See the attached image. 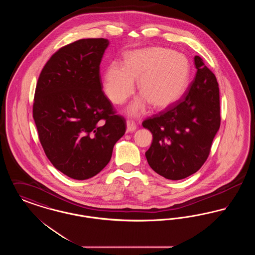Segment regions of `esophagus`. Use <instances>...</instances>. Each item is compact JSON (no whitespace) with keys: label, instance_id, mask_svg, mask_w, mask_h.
Returning <instances> with one entry per match:
<instances>
[{"label":"esophagus","instance_id":"1","mask_svg":"<svg viewBox=\"0 0 255 255\" xmlns=\"http://www.w3.org/2000/svg\"><path fill=\"white\" fill-rule=\"evenodd\" d=\"M126 125H127V129H126L127 133H131V132H134V131L136 130V125L134 124V122H131V121H127V123H126Z\"/></svg>","mask_w":255,"mask_h":255}]
</instances>
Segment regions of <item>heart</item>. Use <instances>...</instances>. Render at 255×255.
<instances>
[{"instance_id": "b5f03b06", "label": "heart", "mask_w": 255, "mask_h": 255, "mask_svg": "<svg viewBox=\"0 0 255 255\" xmlns=\"http://www.w3.org/2000/svg\"><path fill=\"white\" fill-rule=\"evenodd\" d=\"M140 96L127 107L130 117L145 113L150 103L155 108H166L183 96L190 79V64L182 53L163 48L134 49L126 53L124 63L111 62L105 69L102 84L107 97L122 104L135 89L138 79Z\"/></svg>"}]
</instances>
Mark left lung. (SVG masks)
<instances>
[{"mask_svg":"<svg viewBox=\"0 0 255 255\" xmlns=\"http://www.w3.org/2000/svg\"><path fill=\"white\" fill-rule=\"evenodd\" d=\"M194 64V80L182 98L142 123L153 135L145 153L148 164L172 181L185 179L202 167L220 128L217 79L200 56H195Z\"/></svg>","mask_w":255,"mask_h":255,"instance_id":"1","label":"left lung"}]
</instances>
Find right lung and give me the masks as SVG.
<instances>
[{
  "label": "right lung",
  "instance_id": "1",
  "mask_svg": "<svg viewBox=\"0 0 255 255\" xmlns=\"http://www.w3.org/2000/svg\"><path fill=\"white\" fill-rule=\"evenodd\" d=\"M109 44L92 38L63 47L37 82L33 119L40 142L52 165L74 180L103 169L126 131L102 92L99 66Z\"/></svg>",
  "mask_w": 255,
  "mask_h": 255
}]
</instances>
